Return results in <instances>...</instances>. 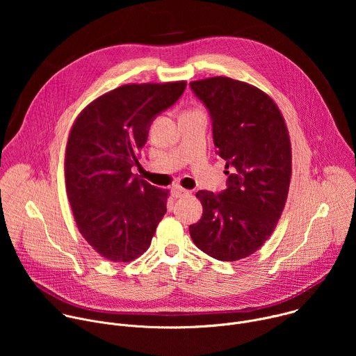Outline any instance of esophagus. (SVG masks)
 Returning a JSON list of instances; mask_svg holds the SVG:
<instances>
[{
  "label": "esophagus",
  "mask_w": 356,
  "mask_h": 356,
  "mask_svg": "<svg viewBox=\"0 0 356 356\" xmlns=\"http://www.w3.org/2000/svg\"><path fill=\"white\" fill-rule=\"evenodd\" d=\"M191 191H188V190H186V188H183L181 186H175L173 188H172V194H173V197H176V198H179V197H184V195H188Z\"/></svg>",
  "instance_id": "34e87169"
}]
</instances>
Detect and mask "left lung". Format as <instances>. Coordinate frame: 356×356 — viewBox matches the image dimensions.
<instances>
[{"mask_svg":"<svg viewBox=\"0 0 356 356\" xmlns=\"http://www.w3.org/2000/svg\"><path fill=\"white\" fill-rule=\"evenodd\" d=\"M213 120L214 145L227 161L228 187L200 190L202 217L190 225L198 249L234 262L257 252L272 235L286 206L291 145L284 118L261 88L229 77L191 81Z\"/></svg>","mask_w":356,"mask_h":356,"instance_id":"obj_1","label":"left lung"}]
</instances>
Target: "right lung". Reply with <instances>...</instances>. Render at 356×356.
<instances>
[{
	"label": "right lung",
	"instance_id": "1",
	"mask_svg": "<svg viewBox=\"0 0 356 356\" xmlns=\"http://www.w3.org/2000/svg\"><path fill=\"white\" fill-rule=\"evenodd\" d=\"M186 81L124 84L97 97L72 125L66 194L76 225L99 257L131 262L149 248L166 214L169 190L132 175L149 127L173 106Z\"/></svg>",
	"mask_w": 356,
	"mask_h": 356
}]
</instances>
